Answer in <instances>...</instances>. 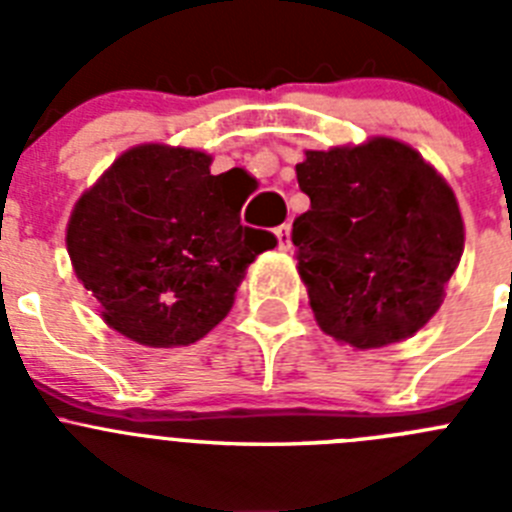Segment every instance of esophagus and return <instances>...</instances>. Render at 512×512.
<instances>
[{
  "label": "esophagus",
  "instance_id": "esophagus-1",
  "mask_svg": "<svg viewBox=\"0 0 512 512\" xmlns=\"http://www.w3.org/2000/svg\"><path fill=\"white\" fill-rule=\"evenodd\" d=\"M274 233H277L279 248H282V251H289V246H292V228H289V225H279Z\"/></svg>",
  "mask_w": 512,
  "mask_h": 512
}]
</instances>
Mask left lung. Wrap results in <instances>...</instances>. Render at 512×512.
Returning <instances> with one entry per match:
<instances>
[{
    "mask_svg": "<svg viewBox=\"0 0 512 512\" xmlns=\"http://www.w3.org/2000/svg\"><path fill=\"white\" fill-rule=\"evenodd\" d=\"M297 182L310 210L292 223V243L320 328L361 351L418 333L464 251L446 179L415 148L372 138L307 151Z\"/></svg>",
    "mask_w": 512,
    "mask_h": 512,
    "instance_id": "8db88e82",
    "label": "left lung"
}]
</instances>
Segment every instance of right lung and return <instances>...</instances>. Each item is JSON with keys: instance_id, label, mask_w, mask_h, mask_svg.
Here are the masks:
<instances>
[{"instance_id": "right-lung-1", "label": "right lung", "mask_w": 512, "mask_h": 512, "mask_svg": "<svg viewBox=\"0 0 512 512\" xmlns=\"http://www.w3.org/2000/svg\"><path fill=\"white\" fill-rule=\"evenodd\" d=\"M194 148L146 143L81 194L66 230L76 277L104 323L143 346H189L233 307L248 264L277 246L241 225V171L210 174Z\"/></svg>"}]
</instances>
